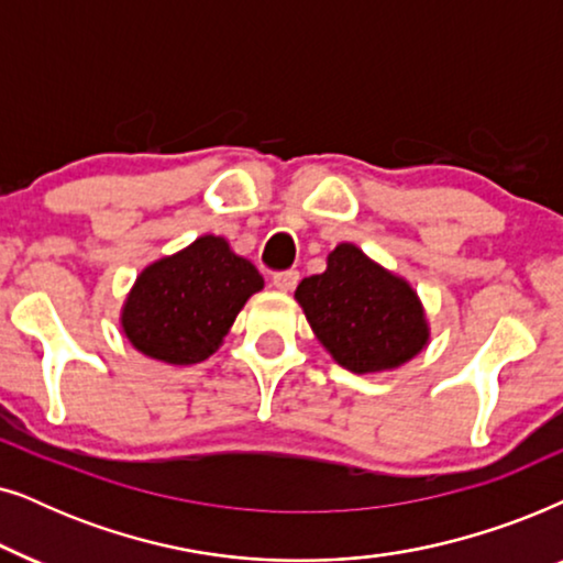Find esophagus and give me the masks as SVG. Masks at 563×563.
<instances>
[{
  "instance_id": "1",
  "label": "esophagus",
  "mask_w": 563,
  "mask_h": 563,
  "mask_svg": "<svg viewBox=\"0 0 563 563\" xmlns=\"http://www.w3.org/2000/svg\"><path fill=\"white\" fill-rule=\"evenodd\" d=\"M298 280H301V275H298V269H283V273H275L273 275V286L277 290H294L298 286Z\"/></svg>"
}]
</instances>
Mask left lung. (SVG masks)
<instances>
[{
  "mask_svg": "<svg viewBox=\"0 0 563 563\" xmlns=\"http://www.w3.org/2000/svg\"><path fill=\"white\" fill-rule=\"evenodd\" d=\"M296 298L321 344L360 376L396 368L427 344L415 290L352 244L329 254L324 273L303 277Z\"/></svg>",
  "mask_w": 563,
  "mask_h": 563,
  "instance_id": "8db88e82",
  "label": "left lung"
}]
</instances>
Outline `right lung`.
<instances>
[{
	"label": "right lung",
	"mask_w": 563,
	"mask_h": 563,
	"mask_svg": "<svg viewBox=\"0 0 563 563\" xmlns=\"http://www.w3.org/2000/svg\"><path fill=\"white\" fill-rule=\"evenodd\" d=\"M262 286L257 267L236 257L221 236H200L141 273L123 309L125 336L154 360L200 363Z\"/></svg>",
	"instance_id": "right-lung-1"
}]
</instances>
